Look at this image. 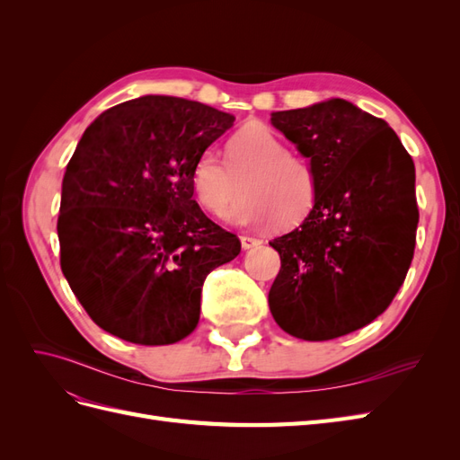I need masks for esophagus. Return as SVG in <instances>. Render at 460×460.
<instances>
[{"instance_id": "34e87169", "label": "esophagus", "mask_w": 460, "mask_h": 460, "mask_svg": "<svg viewBox=\"0 0 460 460\" xmlns=\"http://www.w3.org/2000/svg\"><path fill=\"white\" fill-rule=\"evenodd\" d=\"M240 242H242V247L245 249V252H247V249H253V247H259L262 242L259 240V238H252V235H242V238H240Z\"/></svg>"}]
</instances>
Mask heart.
<instances>
[{"instance_id":"heart-1","label":"heart","mask_w":460,"mask_h":460,"mask_svg":"<svg viewBox=\"0 0 460 460\" xmlns=\"http://www.w3.org/2000/svg\"><path fill=\"white\" fill-rule=\"evenodd\" d=\"M226 164L205 151L193 164L191 190L198 203L217 218L226 217L240 196L245 198L230 213L243 226L289 228L309 217L316 201L313 166L289 153V147L261 122L245 124L226 144Z\"/></svg>"}]
</instances>
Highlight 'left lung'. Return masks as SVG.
I'll use <instances>...</instances> for the list:
<instances>
[{"label":"left lung","mask_w":460,"mask_h":460,"mask_svg":"<svg viewBox=\"0 0 460 460\" xmlns=\"http://www.w3.org/2000/svg\"><path fill=\"white\" fill-rule=\"evenodd\" d=\"M270 122L316 176L309 217L270 242L282 261L270 313L299 340L345 336L387 309L411 267L414 163L385 120L340 97L276 111Z\"/></svg>","instance_id":"8db88e82"}]
</instances>
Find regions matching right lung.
<instances>
[{
	"mask_svg": "<svg viewBox=\"0 0 460 460\" xmlns=\"http://www.w3.org/2000/svg\"><path fill=\"white\" fill-rule=\"evenodd\" d=\"M235 117L142 95L82 134L61 186V270L93 323L140 345L184 340L207 274L240 255L193 199L191 171Z\"/></svg>",
	"mask_w": 460,
	"mask_h": 460,
	"instance_id": "right-lung-1",
	"label": "right lung"
}]
</instances>
